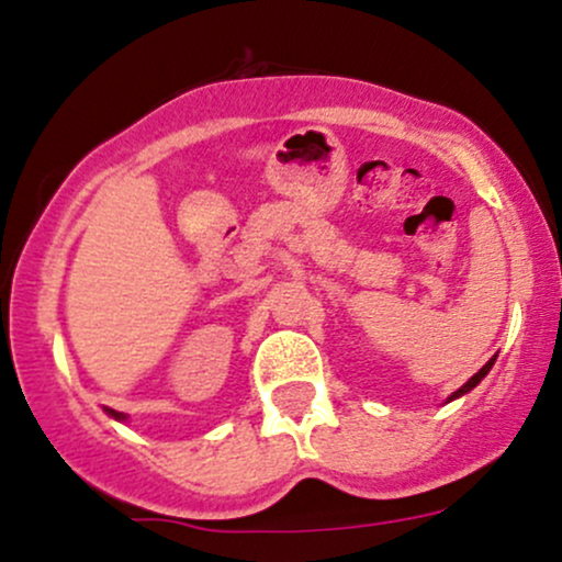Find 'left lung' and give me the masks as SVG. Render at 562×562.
Listing matches in <instances>:
<instances>
[{"instance_id": "1", "label": "left lung", "mask_w": 562, "mask_h": 562, "mask_svg": "<svg viewBox=\"0 0 562 562\" xmlns=\"http://www.w3.org/2000/svg\"><path fill=\"white\" fill-rule=\"evenodd\" d=\"M494 361H496V356H494V358H491V361H488V363H485V366H483V369H481V371H477V374H472V376H470V380H468V382H464V384H462V387H459V390H457V393H451V395H449V398H446V403H451V401L462 398V395H464V393H470V390H472V387H477V384H481V380H483V376H485V374H488V371H491V366H494Z\"/></svg>"}]
</instances>
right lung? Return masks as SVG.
<instances>
[{"label":"right lung","mask_w":562,"mask_h":562,"mask_svg":"<svg viewBox=\"0 0 562 562\" xmlns=\"http://www.w3.org/2000/svg\"><path fill=\"white\" fill-rule=\"evenodd\" d=\"M105 414H109V417H113L116 422H127V414H122V412H113V408H105Z\"/></svg>","instance_id":"obj_1"}]
</instances>
